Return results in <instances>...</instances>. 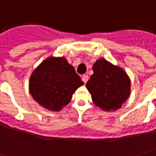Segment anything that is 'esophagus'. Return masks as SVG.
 <instances>
[{
  "instance_id": "34e87169",
  "label": "esophagus",
  "mask_w": 156,
  "mask_h": 156,
  "mask_svg": "<svg viewBox=\"0 0 156 156\" xmlns=\"http://www.w3.org/2000/svg\"><path fill=\"white\" fill-rule=\"evenodd\" d=\"M82 80H83V82L84 83H86L87 82H88V75H83V77H82Z\"/></svg>"
}]
</instances>
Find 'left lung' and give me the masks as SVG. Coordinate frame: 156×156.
<instances>
[{"instance_id":"left-lung-1","label":"left lung","mask_w":156,"mask_h":156,"mask_svg":"<svg viewBox=\"0 0 156 156\" xmlns=\"http://www.w3.org/2000/svg\"><path fill=\"white\" fill-rule=\"evenodd\" d=\"M94 74L86 83L92 100L104 111H115L130 96V78L118 65L99 58L93 66Z\"/></svg>"}]
</instances>
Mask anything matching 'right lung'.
<instances>
[{"label":"right lung","instance_id":"add662e5","mask_svg":"<svg viewBox=\"0 0 156 156\" xmlns=\"http://www.w3.org/2000/svg\"><path fill=\"white\" fill-rule=\"evenodd\" d=\"M83 85L74 68L64 57L50 56L34 69L29 79V93L42 108L58 112L71 101Z\"/></svg>","mask_w":156,"mask_h":156}]
</instances>
